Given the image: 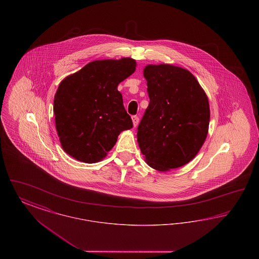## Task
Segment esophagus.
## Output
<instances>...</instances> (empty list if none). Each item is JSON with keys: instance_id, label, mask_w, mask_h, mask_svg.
<instances>
[{"instance_id": "1", "label": "esophagus", "mask_w": 259, "mask_h": 259, "mask_svg": "<svg viewBox=\"0 0 259 259\" xmlns=\"http://www.w3.org/2000/svg\"><path fill=\"white\" fill-rule=\"evenodd\" d=\"M132 120H133V125H134V127H137V126H138V124H139V121H140L139 116H137V115H133V116H132Z\"/></svg>"}]
</instances>
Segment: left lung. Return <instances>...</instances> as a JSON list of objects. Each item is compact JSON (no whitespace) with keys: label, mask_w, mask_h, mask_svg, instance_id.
I'll return each mask as SVG.
<instances>
[{"label":"left lung","mask_w":259,"mask_h":259,"mask_svg":"<svg viewBox=\"0 0 259 259\" xmlns=\"http://www.w3.org/2000/svg\"><path fill=\"white\" fill-rule=\"evenodd\" d=\"M149 104L138 126L139 147L148 165L169 171L192 160L207 135L209 100L189 71L168 64L144 70Z\"/></svg>","instance_id":"8db88e82"}]
</instances>
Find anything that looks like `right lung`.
<instances>
[{"mask_svg":"<svg viewBox=\"0 0 259 259\" xmlns=\"http://www.w3.org/2000/svg\"><path fill=\"white\" fill-rule=\"evenodd\" d=\"M136 70L131 58L90 62L63 79L53 104L62 148L76 160H102L133 127L118 84Z\"/></svg>","mask_w":259,"mask_h":259,"instance_id":"right-lung-1","label":"right lung"}]
</instances>
